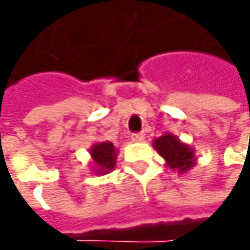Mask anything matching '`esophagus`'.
<instances>
[{
	"label": "esophagus",
	"instance_id": "obj_1",
	"mask_svg": "<svg viewBox=\"0 0 250 250\" xmlns=\"http://www.w3.org/2000/svg\"><path fill=\"white\" fill-rule=\"evenodd\" d=\"M132 140H133V142H143V140H145V132L132 133Z\"/></svg>",
	"mask_w": 250,
	"mask_h": 250
}]
</instances>
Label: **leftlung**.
I'll use <instances>...</instances> for the list:
<instances>
[{
	"instance_id": "left-lung-1",
	"label": "left lung",
	"mask_w": 250,
	"mask_h": 250,
	"mask_svg": "<svg viewBox=\"0 0 250 250\" xmlns=\"http://www.w3.org/2000/svg\"><path fill=\"white\" fill-rule=\"evenodd\" d=\"M153 147L166 160L168 167L178 171L179 174H185L196 163L195 150L190 149L188 145L182 143L177 136L171 133H166L154 140Z\"/></svg>"
}]
</instances>
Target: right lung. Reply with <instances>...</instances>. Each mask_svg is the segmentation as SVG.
<instances>
[{
	"mask_svg": "<svg viewBox=\"0 0 250 250\" xmlns=\"http://www.w3.org/2000/svg\"><path fill=\"white\" fill-rule=\"evenodd\" d=\"M118 150L111 142H101L93 145L90 149V156L94 164V172L99 175L108 174L115 168Z\"/></svg>",
	"mask_w": 250,
	"mask_h": 250,
	"instance_id": "obj_1",
	"label": "right lung"
}]
</instances>
